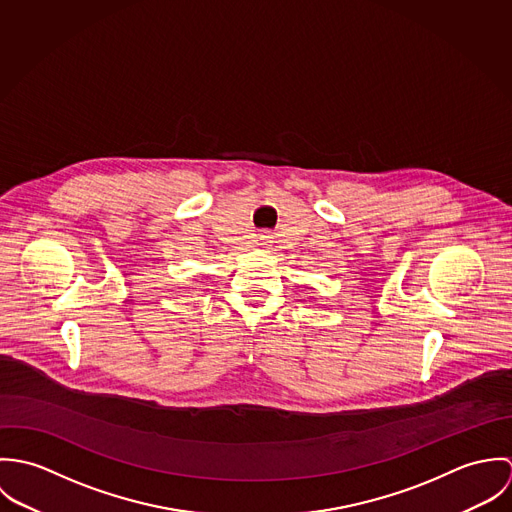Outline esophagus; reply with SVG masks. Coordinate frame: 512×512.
<instances>
[{
  "instance_id": "esophagus-1",
  "label": "esophagus",
  "mask_w": 512,
  "mask_h": 512,
  "mask_svg": "<svg viewBox=\"0 0 512 512\" xmlns=\"http://www.w3.org/2000/svg\"><path fill=\"white\" fill-rule=\"evenodd\" d=\"M270 238H272V236H270V234H268V232H262V234H260V242H262V244H264V246H266V244H270V242H272V240H270Z\"/></svg>"
}]
</instances>
